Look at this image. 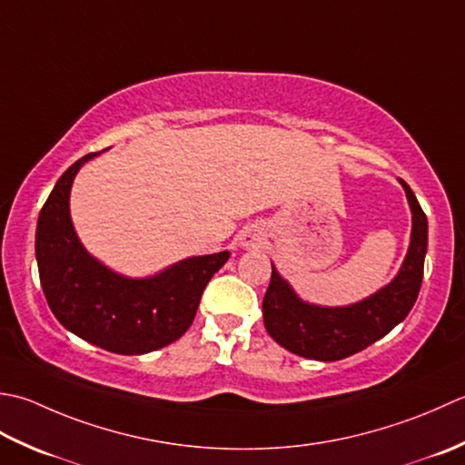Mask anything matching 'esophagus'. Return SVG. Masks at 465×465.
Returning <instances> with one entry per match:
<instances>
[{"instance_id": "esophagus-1", "label": "esophagus", "mask_w": 465, "mask_h": 465, "mask_svg": "<svg viewBox=\"0 0 465 465\" xmlns=\"http://www.w3.org/2000/svg\"><path fill=\"white\" fill-rule=\"evenodd\" d=\"M241 242H242L244 246L259 244V242H261V234H257L254 231H244V232L241 234Z\"/></svg>"}]
</instances>
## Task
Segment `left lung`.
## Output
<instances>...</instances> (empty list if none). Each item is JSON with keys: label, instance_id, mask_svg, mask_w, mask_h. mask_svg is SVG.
Instances as JSON below:
<instances>
[{"label": "left lung", "instance_id": "8db88e82", "mask_svg": "<svg viewBox=\"0 0 465 465\" xmlns=\"http://www.w3.org/2000/svg\"><path fill=\"white\" fill-rule=\"evenodd\" d=\"M407 201L413 213L411 242L397 277L369 299L349 307H317L302 302L281 274L271 272L269 289L262 299V317L269 335L291 353L339 361L375 343L401 323L420 295L423 261L428 251V219L407 183Z\"/></svg>", "mask_w": 465, "mask_h": 465}]
</instances>
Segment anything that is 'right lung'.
<instances>
[{
    "mask_svg": "<svg viewBox=\"0 0 465 465\" xmlns=\"http://www.w3.org/2000/svg\"><path fill=\"white\" fill-rule=\"evenodd\" d=\"M74 163L40 211L35 259L47 305L60 323L92 345L142 355L174 343L193 325L203 291L229 252L180 261L150 279L112 272L84 251L70 219V188L86 160Z\"/></svg>",
    "mask_w": 465,
    "mask_h": 465,
    "instance_id": "1",
    "label": "right lung"
}]
</instances>
